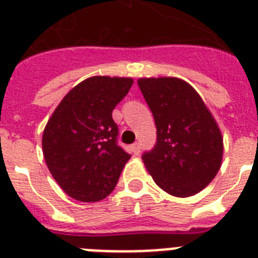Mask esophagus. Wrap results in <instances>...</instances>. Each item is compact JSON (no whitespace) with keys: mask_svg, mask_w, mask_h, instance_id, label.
I'll return each mask as SVG.
<instances>
[{"mask_svg":"<svg viewBox=\"0 0 258 258\" xmlns=\"http://www.w3.org/2000/svg\"><path fill=\"white\" fill-rule=\"evenodd\" d=\"M132 151H133L134 155H138V154H140V151H141L140 142H136V144L132 145Z\"/></svg>","mask_w":258,"mask_h":258,"instance_id":"esophagus-1","label":"esophagus"}]
</instances>
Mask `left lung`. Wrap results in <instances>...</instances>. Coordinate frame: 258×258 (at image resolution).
Returning a JSON list of instances; mask_svg holds the SVG:
<instances>
[{
  "label": "left lung",
  "instance_id": "obj_1",
  "mask_svg": "<svg viewBox=\"0 0 258 258\" xmlns=\"http://www.w3.org/2000/svg\"><path fill=\"white\" fill-rule=\"evenodd\" d=\"M141 92L153 112L156 142L142 154L156 185L176 197L208 186L221 168L223 138L192 86L179 78H141Z\"/></svg>",
  "mask_w": 258,
  "mask_h": 258
}]
</instances>
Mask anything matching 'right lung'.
<instances>
[{
    "instance_id": "right-lung-1",
    "label": "right lung",
    "mask_w": 258,
    "mask_h": 258,
    "mask_svg": "<svg viewBox=\"0 0 258 258\" xmlns=\"http://www.w3.org/2000/svg\"><path fill=\"white\" fill-rule=\"evenodd\" d=\"M133 85L131 78L92 77L66 94L43 133L48 168L66 195L82 202L107 197L131 155L117 144L114 107Z\"/></svg>"
}]
</instances>
